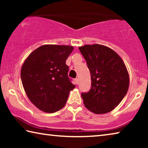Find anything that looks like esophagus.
<instances>
[{"instance_id":"esophagus-1","label":"esophagus","mask_w":148,"mask_h":148,"mask_svg":"<svg viewBox=\"0 0 148 148\" xmlns=\"http://www.w3.org/2000/svg\"><path fill=\"white\" fill-rule=\"evenodd\" d=\"M75 82H76V84H79V79L78 78L75 79Z\"/></svg>"}]
</instances>
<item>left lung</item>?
I'll list each match as a JSON object with an SVG mask.
<instances>
[{
  "label": "left lung",
  "instance_id": "left-lung-1",
  "mask_svg": "<svg viewBox=\"0 0 148 148\" xmlns=\"http://www.w3.org/2000/svg\"><path fill=\"white\" fill-rule=\"evenodd\" d=\"M91 72V88L82 93L85 106L96 114L113 110L124 98L129 87V75L116 51L101 44L79 47Z\"/></svg>",
  "mask_w": 148,
  "mask_h": 148
}]
</instances>
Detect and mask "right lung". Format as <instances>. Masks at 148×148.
I'll return each instance as SVG.
<instances>
[{"instance_id": "add662e5", "label": "right lung", "mask_w": 148, "mask_h": 148, "mask_svg": "<svg viewBox=\"0 0 148 148\" xmlns=\"http://www.w3.org/2000/svg\"><path fill=\"white\" fill-rule=\"evenodd\" d=\"M74 47L43 45L34 50L21 70L22 84L30 101L39 110L53 113L64 106L75 86L68 77L66 60Z\"/></svg>"}]
</instances>
